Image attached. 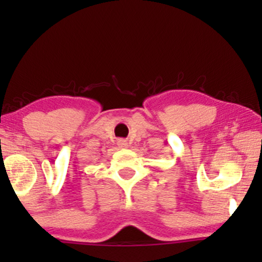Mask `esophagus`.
<instances>
[{"instance_id": "esophagus-1", "label": "esophagus", "mask_w": 262, "mask_h": 262, "mask_svg": "<svg viewBox=\"0 0 262 262\" xmlns=\"http://www.w3.org/2000/svg\"><path fill=\"white\" fill-rule=\"evenodd\" d=\"M117 145H118V148H121V149L128 148L127 140H124V139H119L118 141H117Z\"/></svg>"}]
</instances>
